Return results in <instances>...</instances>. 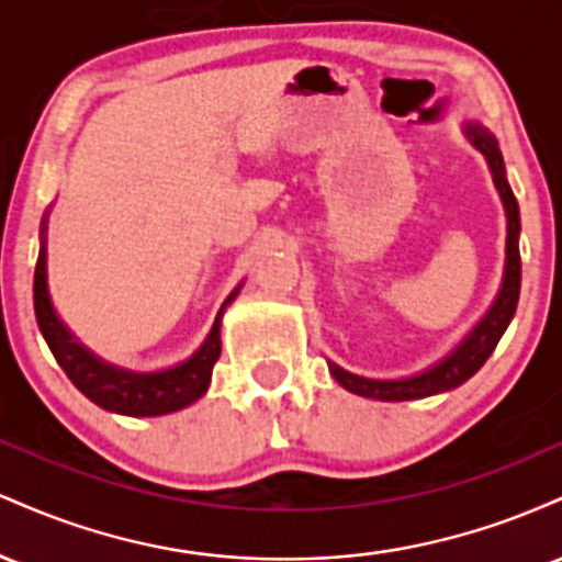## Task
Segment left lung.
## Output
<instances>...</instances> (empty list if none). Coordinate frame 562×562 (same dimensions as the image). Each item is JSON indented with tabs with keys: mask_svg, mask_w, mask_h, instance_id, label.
Segmentation results:
<instances>
[{
	"mask_svg": "<svg viewBox=\"0 0 562 562\" xmlns=\"http://www.w3.org/2000/svg\"><path fill=\"white\" fill-rule=\"evenodd\" d=\"M465 137L475 150L483 153L488 169H492V179L499 190L502 203H505L507 214V259H505V277H502V288L496 293L483 319L470 330V335L462 340L449 357H443L441 362L428 367V370L417 372V375L398 378V380H372L346 372L344 367L330 362L333 378L344 385L346 391L357 393L364 398H380V402H409V398H425L436 396V393L451 391L457 385H462L470 380L475 372L481 370L483 362L492 357V351L499 344V338L505 335L509 319H513L515 308H518V295H520V250H518V235H520V211L518 200H515L513 190H509L507 177H505V160H502L499 145L496 137L488 128L481 124H465Z\"/></svg>",
	"mask_w": 562,
	"mask_h": 562,
	"instance_id": "8db88e82",
	"label": "left lung"
}]
</instances>
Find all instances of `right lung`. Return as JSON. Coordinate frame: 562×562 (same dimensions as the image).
Listing matches in <instances>:
<instances>
[{"mask_svg":"<svg viewBox=\"0 0 562 562\" xmlns=\"http://www.w3.org/2000/svg\"><path fill=\"white\" fill-rule=\"evenodd\" d=\"M237 293H240V285L232 290L227 301L222 303L214 327H211L203 346L184 362L158 372H134L124 370V367L108 364L100 357H94L89 348H83L68 333L60 317H57L47 288V216L42 218V248H38L34 272V308L38 330L47 340L57 364L66 370L70 383L89 402H94L108 412H119V415L128 417H158L198 402L209 391L211 370H214L218 353H222V335H218V330H222V314L235 301Z\"/></svg>","mask_w":562,"mask_h":562,"instance_id":"obj_1","label":"right lung"}]
</instances>
